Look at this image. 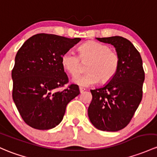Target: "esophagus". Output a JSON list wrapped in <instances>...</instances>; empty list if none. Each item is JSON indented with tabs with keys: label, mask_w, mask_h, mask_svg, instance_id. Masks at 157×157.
<instances>
[{
	"label": "esophagus",
	"mask_w": 157,
	"mask_h": 157,
	"mask_svg": "<svg viewBox=\"0 0 157 157\" xmlns=\"http://www.w3.org/2000/svg\"><path fill=\"white\" fill-rule=\"evenodd\" d=\"M79 89H80V93H82V92H83L86 90V89L83 88V87H80V88H79Z\"/></svg>",
	"instance_id": "esophagus-1"
}]
</instances>
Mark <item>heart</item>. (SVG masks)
Returning a JSON list of instances; mask_svg holds the SVG:
<instances>
[{
	"label": "heart",
	"mask_w": 157,
	"mask_h": 157,
	"mask_svg": "<svg viewBox=\"0 0 157 157\" xmlns=\"http://www.w3.org/2000/svg\"><path fill=\"white\" fill-rule=\"evenodd\" d=\"M79 56L71 50L65 52L62 57L64 68L71 75L78 74L87 65V74L75 76L72 81L83 86L98 83H108L113 79L120 65V56L115 50L101 43L88 41L78 48Z\"/></svg>",
	"instance_id": "1"
}]
</instances>
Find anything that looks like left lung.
Instances as JSON below:
<instances>
[{
  "label": "left lung",
  "instance_id": "obj_1",
  "mask_svg": "<svg viewBox=\"0 0 157 157\" xmlns=\"http://www.w3.org/2000/svg\"><path fill=\"white\" fill-rule=\"evenodd\" d=\"M96 39L115 47L120 56V65L109 83L90 90L92 99L88 116L98 129L117 132L129 123L142 99L144 81L142 59L134 45L124 37L114 36Z\"/></svg>",
  "mask_w": 157,
  "mask_h": 157
}]
</instances>
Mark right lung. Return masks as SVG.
Segmentation results:
<instances>
[{"label":"right lung","instance_id":"right-lung-1","mask_svg":"<svg viewBox=\"0 0 157 157\" xmlns=\"http://www.w3.org/2000/svg\"><path fill=\"white\" fill-rule=\"evenodd\" d=\"M56 34H37L18 50L12 71L13 99L25 123L32 128H54L63 119L66 106L80 94L77 85L58 91L68 83L62 55L80 42Z\"/></svg>","mask_w":157,"mask_h":157}]
</instances>
